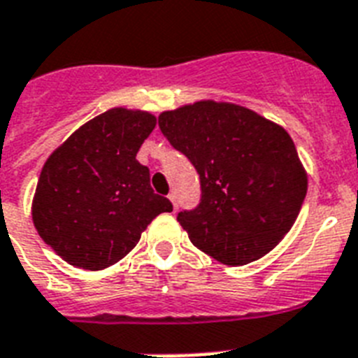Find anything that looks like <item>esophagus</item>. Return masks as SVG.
<instances>
[{
	"label": "esophagus",
	"mask_w": 358,
	"mask_h": 358,
	"mask_svg": "<svg viewBox=\"0 0 358 358\" xmlns=\"http://www.w3.org/2000/svg\"><path fill=\"white\" fill-rule=\"evenodd\" d=\"M168 197H170L171 205H173V208H176V210H177V207H179V201H177V194H176V192H171Z\"/></svg>",
	"instance_id": "34e87169"
}]
</instances>
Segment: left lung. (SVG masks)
Wrapping results in <instances>:
<instances>
[{
	"instance_id": "8db88e82",
	"label": "left lung",
	"mask_w": 358,
	"mask_h": 358,
	"mask_svg": "<svg viewBox=\"0 0 358 358\" xmlns=\"http://www.w3.org/2000/svg\"><path fill=\"white\" fill-rule=\"evenodd\" d=\"M159 127L199 173L201 201L177 216L192 244L227 266L270 253L307 196L290 134L251 108L213 99L166 110Z\"/></svg>"
}]
</instances>
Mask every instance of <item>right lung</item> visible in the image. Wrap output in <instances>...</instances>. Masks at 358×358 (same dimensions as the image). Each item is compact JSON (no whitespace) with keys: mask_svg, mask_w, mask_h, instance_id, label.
<instances>
[{"mask_svg":"<svg viewBox=\"0 0 358 358\" xmlns=\"http://www.w3.org/2000/svg\"><path fill=\"white\" fill-rule=\"evenodd\" d=\"M155 125L151 113L110 108L48 157L31 214L40 238L68 264L92 271L116 264L153 218L171 213L136 161Z\"/></svg>","mask_w":358,"mask_h":358,"instance_id":"add662e5","label":"right lung"}]
</instances>
